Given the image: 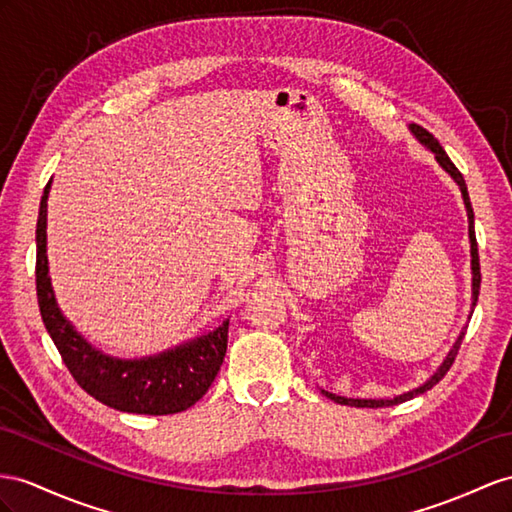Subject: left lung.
<instances>
[{
	"mask_svg": "<svg viewBox=\"0 0 512 512\" xmlns=\"http://www.w3.org/2000/svg\"><path fill=\"white\" fill-rule=\"evenodd\" d=\"M409 131L413 134V138H415L419 144H422V147H426L428 151H432V155H435L437 164L445 170V173H448V175L452 177V181L456 183L458 190H461V196H463V203H465V209H467V222H469V244H471V311H469V318H471V313H474V307H476V300H478V292H480V259H478V244H476V231H474V209H471V201H469V192H467V186H465V179H463L461 173H458V168L452 164L448 153L443 151V147H441L439 140H437L435 136L428 134V131H426L424 127H419V125H415V123L409 125ZM465 331H467V329H463L461 333H458L454 346L450 348L448 357L443 359V363L439 365L437 372L432 374L426 383H422V385L415 387V389L404 391V393H400V396H393V398H344V396H335V393L324 391V389H322V393H324L326 398H331V400L337 402V404L361 406V409H378V406H393V404H400V402L411 400V398L419 396V393H424V391L435 387V385L441 381V378H443L445 374H448V370L452 368V363H454V359H456V355H458V348H461Z\"/></svg>",
	"mask_w": 512,
	"mask_h": 512,
	"instance_id": "left-lung-1",
	"label": "left lung"
}]
</instances>
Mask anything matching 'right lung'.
<instances>
[{"mask_svg":"<svg viewBox=\"0 0 512 512\" xmlns=\"http://www.w3.org/2000/svg\"><path fill=\"white\" fill-rule=\"evenodd\" d=\"M49 190L51 181L43 192L36 222V296L45 329L71 376L95 400L123 413L170 415L190 409L212 387L225 359L229 320L214 331L140 359H119L95 348L64 318L51 287L47 259Z\"/></svg>","mask_w":512,"mask_h":512,"instance_id":"obj_1","label":"right lung"}]
</instances>
